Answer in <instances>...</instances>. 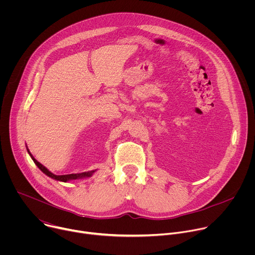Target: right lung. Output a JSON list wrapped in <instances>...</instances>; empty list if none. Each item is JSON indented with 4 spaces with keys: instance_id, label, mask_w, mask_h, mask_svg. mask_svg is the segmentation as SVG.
Returning <instances> with one entry per match:
<instances>
[{
    "instance_id": "right-lung-1",
    "label": "right lung",
    "mask_w": 255,
    "mask_h": 255,
    "mask_svg": "<svg viewBox=\"0 0 255 255\" xmlns=\"http://www.w3.org/2000/svg\"><path fill=\"white\" fill-rule=\"evenodd\" d=\"M27 151H28L29 155L31 156V158L33 159L34 163L39 167V169H40L43 173H45L46 175H48L49 177H51V178H53V179H56V180H59V181H63V183H66V181L71 180V179H79V178H84V177H90V176H92L93 173L96 171V170H91V171H86V172H82V173H70V174L56 175V174L52 173L51 171H49V170H48L44 165H42L40 162H38L37 160H36V159L32 156V154L30 153V151H29L28 148H27Z\"/></svg>"
}]
</instances>
